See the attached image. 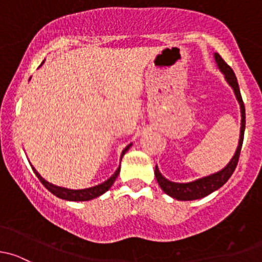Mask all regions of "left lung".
<instances>
[{
	"label": "left lung",
	"mask_w": 262,
	"mask_h": 262,
	"mask_svg": "<svg viewBox=\"0 0 262 262\" xmlns=\"http://www.w3.org/2000/svg\"><path fill=\"white\" fill-rule=\"evenodd\" d=\"M215 61H217L218 68L222 71L225 74L226 79L230 83V85L233 88L234 94H236L237 99L239 102V106H241V116H242V122H241V135H239V142L238 147H237L236 154L232 158V160L228 163V165L225 169H222L221 171L215 172V174L209 175V177L202 178V179L194 180L191 183H172L170 180L165 179L163 175L159 171L158 166H155V177L158 180L159 185L161 187V189L165 191L168 195L172 196V198L178 199V201H194V199L203 198V196L208 195V194L213 193L214 190L220 189L226 182L231 178V175L233 174L234 169H236L237 164H238L239 154H241L242 149V142H244V135H245V125H246V113H245V104L242 101L241 92H239L238 83H237V78L234 75V72L232 71V68L223 60L222 56L220 54H214Z\"/></svg>",
	"instance_id": "1"
}]
</instances>
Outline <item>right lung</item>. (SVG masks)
I'll list each match as a JSON object with an SVG mask.
<instances>
[{
  "instance_id": "right-lung-1",
  "label": "right lung",
  "mask_w": 262,
  "mask_h": 262,
  "mask_svg": "<svg viewBox=\"0 0 262 262\" xmlns=\"http://www.w3.org/2000/svg\"><path fill=\"white\" fill-rule=\"evenodd\" d=\"M130 146H131V144L128 145V146L125 147V150L122 151V156L125 155L126 151L130 149ZM32 170H34L35 174H36V177L39 178V180L41 182V184L44 185L48 190L51 191V193H53L54 195L58 196V198L67 199V201H91V199L97 198V196L102 195V194L106 193V191L111 188V185L116 180V178H117L118 174H120V168H118L117 170H116L115 174H113L108 180H106L104 183H102V184L96 185V187H92V188H87V189L72 190V189H67V188H60V187H56V185L50 184V183H48L47 180L42 179V178L40 177L39 172L35 170L34 168H32Z\"/></svg>"
}]
</instances>
